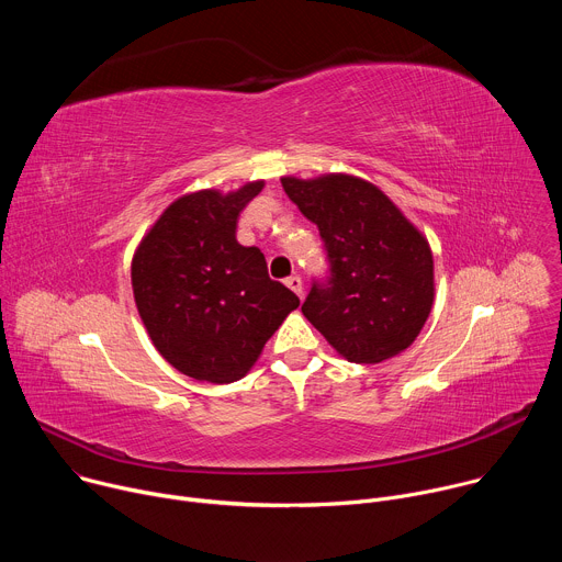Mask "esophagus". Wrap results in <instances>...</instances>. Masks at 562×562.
Wrapping results in <instances>:
<instances>
[{
  "label": "esophagus",
  "instance_id": "esophagus-1",
  "mask_svg": "<svg viewBox=\"0 0 562 562\" xmlns=\"http://www.w3.org/2000/svg\"><path fill=\"white\" fill-rule=\"evenodd\" d=\"M300 300H302V295H304V284H302V278H297V276H291V278H286V282H284Z\"/></svg>",
  "mask_w": 562,
  "mask_h": 562
}]
</instances>
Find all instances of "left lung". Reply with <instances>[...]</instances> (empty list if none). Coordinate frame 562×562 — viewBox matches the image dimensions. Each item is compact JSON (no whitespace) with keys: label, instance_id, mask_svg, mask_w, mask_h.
Here are the masks:
<instances>
[{"label":"left lung","instance_id":"obj_1","mask_svg":"<svg viewBox=\"0 0 562 562\" xmlns=\"http://www.w3.org/2000/svg\"><path fill=\"white\" fill-rule=\"evenodd\" d=\"M280 182L317 224L331 271L327 282H313L304 317L349 362L375 364L412 347L436 293L427 237L362 178L325 173Z\"/></svg>","mask_w":562,"mask_h":562}]
</instances>
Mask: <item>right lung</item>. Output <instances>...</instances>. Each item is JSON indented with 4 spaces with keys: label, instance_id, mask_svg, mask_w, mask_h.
<instances>
[{
    "label": "right lung",
    "instance_id": "add662e5",
    "mask_svg": "<svg viewBox=\"0 0 562 562\" xmlns=\"http://www.w3.org/2000/svg\"><path fill=\"white\" fill-rule=\"evenodd\" d=\"M265 182L204 189L171 202L131 262L142 323L171 367L200 382L245 378L300 300L269 278L258 247L235 239L237 217Z\"/></svg>",
    "mask_w": 562,
    "mask_h": 562
}]
</instances>
